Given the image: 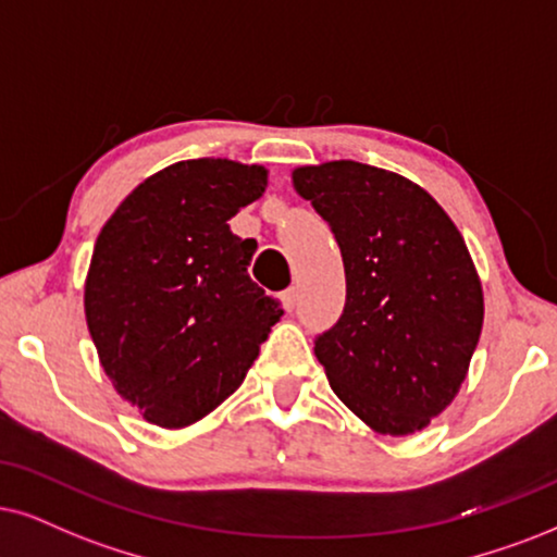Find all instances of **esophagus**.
<instances>
[{
	"mask_svg": "<svg viewBox=\"0 0 557 557\" xmlns=\"http://www.w3.org/2000/svg\"><path fill=\"white\" fill-rule=\"evenodd\" d=\"M280 300H283L285 311L290 313L293 308H295V302H298V290H295V287H287V290H285L283 295H280Z\"/></svg>",
	"mask_w": 557,
	"mask_h": 557,
	"instance_id": "obj_1",
	"label": "esophagus"
}]
</instances>
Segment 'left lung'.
<instances>
[{"instance_id":"8db88e82","label":"left lung","mask_w":557,"mask_h":557,"mask_svg":"<svg viewBox=\"0 0 557 557\" xmlns=\"http://www.w3.org/2000/svg\"><path fill=\"white\" fill-rule=\"evenodd\" d=\"M342 249L347 302L315 339L331 391L380 434L429 426L460 391L483 329V290L460 231L426 189L360 161L298 166Z\"/></svg>"}]
</instances>
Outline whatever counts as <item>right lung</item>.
Here are the masks:
<instances>
[{
  "mask_svg": "<svg viewBox=\"0 0 557 557\" xmlns=\"http://www.w3.org/2000/svg\"><path fill=\"white\" fill-rule=\"evenodd\" d=\"M267 169L189 159L144 180L97 236L84 313L104 375L164 429L221 406L280 321V300L251 283L255 238L228 221L262 197Z\"/></svg>",
  "mask_w": 557,
  "mask_h": 557,
  "instance_id": "obj_1",
  "label": "right lung"
}]
</instances>
